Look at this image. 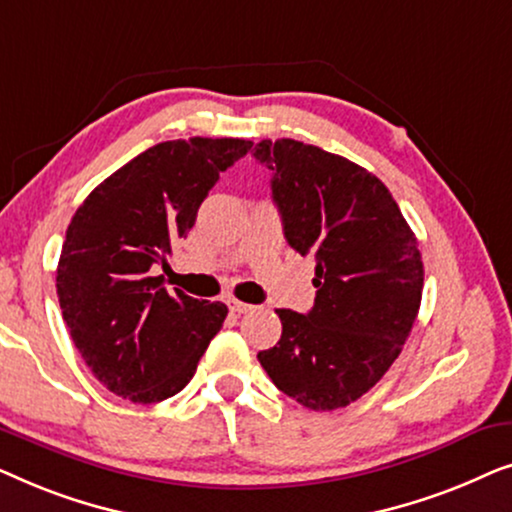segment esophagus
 <instances>
[{
  "mask_svg": "<svg viewBox=\"0 0 512 512\" xmlns=\"http://www.w3.org/2000/svg\"><path fill=\"white\" fill-rule=\"evenodd\" d=\"M228 307H230V312H233V314H247V312L254 310V305L240 303V300H228Z\"/></svg>",
  "mask_w": 512,
  "mask_h": 512,
  "instance_id": "obj_1",
  "label": "esophagus"
}]
</instances>
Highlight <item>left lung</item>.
<instances>
[{
  "instance_id": "obj_1",
  "label": "left lung",
  "mask_w": 512,
  "mask_h": 512,
  "mask_svg": "<svg viewBox=\"0 0 512 512\" xmlns=\"http://www.w3.org/2000/svg\"><path fill=\"white\" fill-rule=\"evenodd\" d=\"M284 237L314 254V307L277 310L282 338L258 352L279 391L310 410H338L398 359L424 289L417 237L389 188L352 160L296 139H263Z\"/></svg>"
}]
</instances>
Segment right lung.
I'll use <instances>...</instances> for the list:
<instances>
[{
	"label": "right lung",
	"instance_id": "right-lung-1",
	"mask_svg": "<svg viewBox=\"0 0 512 512\" xmlns=\"http://www.w3.org/2000/svg\"><path fill=\"white\" fill-rule=\"evenodd\" d=\"M249 149L233 137L160 142L76 209L55 286L76 349L111 394L132 403L179 394L221 331L226 305L170 293L151 268L165 265L219 174Z\"/></svg>",
	"mask_w": 512,
	"mask_h": 512
}]
</instances>
